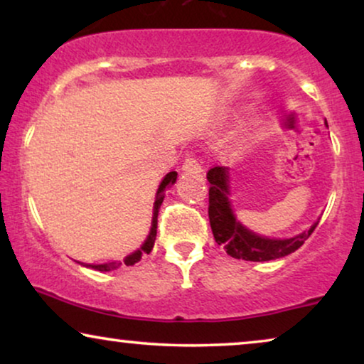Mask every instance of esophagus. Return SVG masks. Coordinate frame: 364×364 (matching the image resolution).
Segmentation results:
<instances>
[{
    "mask_svg": "<svg viewBox=\"0 0 364 364\" xmlns=\"http://www.w3.org/2000/svg\"><path fill=\"white\" fill-rule=\"evenodd\" d=\"M182 172L196 173V176H200V173L203 172V168H202L200 164H198L197 159L187 157L186 162H183V166H182Z\"/></svg>",
    "mask_w": 364,
    "mask_h": 364,
    "instance_id": "esophagus-1",
    "label": "esophagus"
}]
</instances>
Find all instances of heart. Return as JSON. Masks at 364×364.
<instances>
[{"label":"heart","mask_w":364,"mask_h":364,"mask_svg":"<svg viewBox=\"0 0 364 364\" xmlns=\"http://www.w3.org/2000/svg\"><path fill=\"white\" fill-rule=\"evenodd\" d=\"M263 122H265V116H257L255 121H253V129H260L263 126Z\"/></svg>","instance_id":"heart-1"}]
</instances>
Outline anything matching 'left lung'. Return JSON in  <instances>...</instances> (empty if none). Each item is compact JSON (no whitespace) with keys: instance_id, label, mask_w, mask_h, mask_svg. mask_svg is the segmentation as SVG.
I'll use <instances>...</instances> for the list:
<instances>
[{"instance_id":"8db88e82","label":"left lung","mask_w":364,"mask_h":364,"mask_svg":"<svg viewBox=\"0 0 364 364\" xmlns=\"http://www.w3.org/2000/svg\"><path fill=\"white\" fill-rule=\"evenodd\" d=\"M325 126L328 127L326 121ZM207 181L210 183V188H208V218H210L213 238L218 245L225 248L228 255L237 258V260L268 262L290 255L305 243L320 222V217H318L310 228L288 238L260 235V233L247 228L235 215L230 200V168H210L207 173Z\"/></svg>"}]
</instances>
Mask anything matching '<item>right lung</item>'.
Listing matches in <instances>:
<instances>
[{
    "mask_svg": "<svg viewBox=\"0 0 364 364\" xmlns=\"http://www.w3.org/2000/svg\"><path fill=\"white\" fill-rule=\"evenodd\" d=\"M177 181V172H168L166 173V177L162 178L161 183H159V188L156 192V202H154V208H152V222H151V230H149V235L146 240L141 247L137 248V250H134L132 253H129V255L124 258V262H109V263H101V265H94V263H81L82 267L86 268H92V270H97V272H111V270H116L122 265V263H126L127 267H132L134 263H137L141 260L144 253H151L152 248H154V242H156V235H157V215H159V208H161L162 202H164V197H166V191L167 188H171L173 183Z\"/></svg>",
    "mask_w": 364,
    "mask_h": 364,
    "instance_id": "right-lung-1",
    "label": "right lung"
}]
</instances>
